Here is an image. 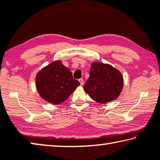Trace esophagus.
Listing matches in <instances>:
<instances>
[{
  "label": "esophagus",
  "mask_w": 160,
  "mask_h": 160,
  "mask_svg": "<svg viewBox=\"0 0 160 160\" xmlns=\"http://www.w3.org/2000/svg\"><path fill=\"white\" fill-rule=\"evenodd\" d=\"M79 82L80 83V85H83V83H84V81H83L82 79H80Z\"/></svg>",
  "instance_id": "34e87169"
}]
</instances>
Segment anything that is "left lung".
Wrapping results in <instances>:
<instances>
[{
	"label": "left lung",
	"mask_w": 160,
	"mask_h": 160,
	"mask_svg": "<svg viewBox=\"0 0 160 160\" xmlns=\"http://www.w3.org/2000/svg\"><path fill=\"white\" fill-rule=\"evenodd\" d=\"M123 87V78L118 69L95 62L91 64L90 77L83 90L97 103H106L118 98Z\"/></svg>",
	"instance_id": "obj_1"
}]
</instances>
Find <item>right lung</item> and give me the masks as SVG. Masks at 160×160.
I'll list each match as a JSON object with an SVG mask.
<instances>
[{"label":"right lung","mask_w":160,"mask_h":160,"mask_svg":"<svg viewBox=\"0 0 160 160\" xmlns=\"http://www.w3.org/2000/svg\"><path fill=\"white\" fill-rule=\"evenodd\" d=\"M36 87L40 97L48 103H62L80 85L72 78L69 69L60 60L54 61L37 72Z\"/></svg>","instance_id":"add662e5"}]
</instances>
